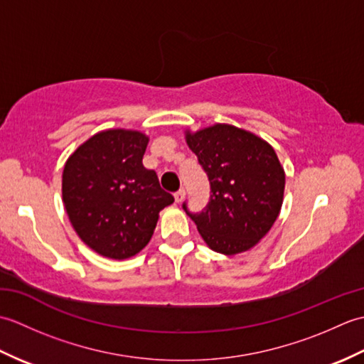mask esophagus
I'll list each match as a JSON object with an SVG mask.
<instances>
[{
  "label": "esophagus",
  "mask_w": 364,
  "mask_h": 364,
  "mask_svg": "<svg viewBox=\"0 0 364 364\" xmlns=\"http://www.w3.org/2000/svg\"><path fill=\"white\" fill-rule=\"evenodd\" d=\"M184 196H186V192H184V189H180L178 192H175V203H181L184 200Z\"/></svg>",
  "instance_id": "obj_1"
}]
</instances>
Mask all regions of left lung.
Wrapping results in <instances>:
<instances>
[{"label":"left lung","mask_w":364,"mask_h":364,"mask_svg":"<svg viewBox=\"0 0 364 364\" xmlns=\"http://www.w3.org/2000/svg\"><path fill=\"white\" fill-rule=\"evenodd\" d=\"M211 186L202 213L183 210L196 222L211 250L236 255L250 250L272 228L282 210L284 170L264 139L227 123L186 131Z\"/></svg>","instance_id":"8db88e82"}]
</instances>
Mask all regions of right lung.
I'll return each instance as SVG.
<instances>
[{
    "label": "right lung",
    "mask_w": 364,
    "mask_h": 364,
    "mask_svg": "<svg viewBox=\"0 0 364 364\" xmlns=\"http://www.w3.org/2000/svg\"><path fill=\"white\" fill-rule=\"evenodd\" d=\"M146 144L141 131H100L65 162L67 215L81 241L102 257H134L151 239L159 211L173 203L156 172L142 164Z\"/></svg>",
    "instance_id": "right-lung-1"
}]
</instances>
